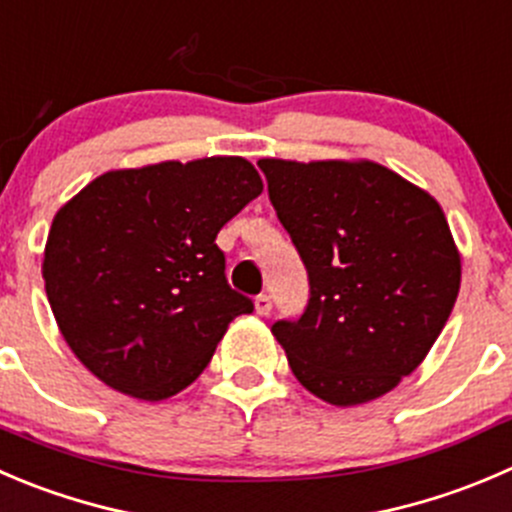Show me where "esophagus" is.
<instances>
[{
  "mask_svg": "<svg viewBox=\"0 0 512 512\" xmlns=\"http://www.w3.org/2000/svg\"><path fill=\"white\" fill-rule=\"evenodd\" d=\"M255 312L260 317H267L272 312V300L270 295H257L255 297Z\"/></svg>",
  "mask_w": 512,
  "mask_h": 512,
  "instance_id": "obj_1",
  "label": "esophagus"
}]
</instances>
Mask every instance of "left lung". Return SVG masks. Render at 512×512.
Masks as SVG:
<instances>
[{
  "label": "left lung",
  "instance_id": "left-lung-1",
  "mask_svg": "<svg viewBox=\"0 0 512 512\" xmlns=\"http://www.w3.org/2000/svg\"><path fill=\"white\" fill-rule=\"evenodd\" d=\"M310 277L300 320L272 335L315 398H382L443 332L460 292V252L430 192L370 160L257 162Z\"/></svg>",
  "mask_w": 512,
  "mask_h": 512
}]
</instances>
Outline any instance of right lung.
<instances>
[{"mask_svg": "<svg viewBox=\"0 0 512 512\" xmlns=\"http://www.w3.org/2000/svg\"><path fill=\"white\" fill-rule=\"evenodd\" d=\"M260 192L245 157H202L109 170L59 207L44 290L94 377L147 403L200 377L230 322L252 312L215 240Z\"/></svg>", "mask_w": 512, "mask_h": 512, "instance_id": "obj_1", "label": "right lung"}]
</instances>
